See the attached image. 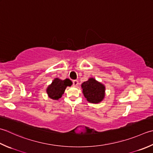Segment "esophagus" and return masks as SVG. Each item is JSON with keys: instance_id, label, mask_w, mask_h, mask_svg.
Returning a JSON list of instances; mask_svg holds the SVG:
<instances>
[{"instance_id": "1", "label": "esophagus", "mask_w": 153, "mask_h": 153, "mask_svg": "<svg viewBox=\"0 0 153 153\" xmlns=\"http://www.w3.org/2000/svg\"><path fill=\"white\" fill-rule=\"evenodd\" d=\"M78 84H79L78 81H77V80H73V85L74 86H77Z\"/></svg>"}]
</instances>
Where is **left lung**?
Wrapping results in <instances>:
<instances>
[{"mask_svg":"<svg viewBox=\"0 0 153 153\" xmlns=\"http://www.w3.org/2000/svg\"><path fill=\"white\" fill-rule=\"evenodd\" d=\"M83 94L89 102L98 103L105 97V86L94 78L89 79L82 85Z\"/></svg>","mask_w":153,"mask_h":153,"instance_id":"left-lung-1","label":"left lung"}]
</instances>
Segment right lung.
Instances as JSON below:
<instances>
[{
  "label": "right lung",
  "mask_w": 153,
  "mask_h": 153,
  "mask_svg": "<svg viewBox=\"0 0 153 153\" xmlns=\"http://www.w3.org/2000/svg\"><path fill=\"white\" fill-rule=\"evenodd\" d=\"M71 84H72V82L69 79L61 80L58 78H56L52 82V84L50 85L47 88V94L51 99L58 100L62 97L66 87L71 86Z\"/></svg>",
  "instance_id": "right-lung-1"
}]
</instances>
